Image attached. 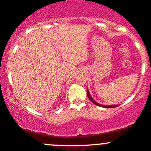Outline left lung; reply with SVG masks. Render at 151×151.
I'll return each instance as SVG.
<instances>
[{"instance_id": "left-lung-1", "label": "left lung", "mask_w": 151, "mask_h": 151, "mask_svg": "<svg viewBox=\"0 0 151 151\" xmlns=\"http://www.w3.org/2000/svg\"><path fill=\"white\" fill-rule=\"evenodd\" d=\"M87 96H88V98L91 100V101L93 104H94L95 105H96V106H101V107H105V108H114V107H116V106H118V105H111V106H104V105L99 104L96 103V102L94 100H93V99H92V97L91 96L90 93H89L88 90H87Z\"/></svg>"}]
</instances>
